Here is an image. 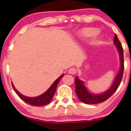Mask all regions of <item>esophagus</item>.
<instances>
[{
    "mask_svg": "<svg viewBox=\"0 0 131 131\" xmlns=\"http://www.w3.org/2000/svg\"><path fill=\"white\" fill-rule=\"evenodd\" d=\"M76 71H77V70L75 68H71L68 70V73L71 74H75L76 73Z\"/></svg>",
    "mask_w": 131,
    "mask_h": 131,
    "instance_id": "esophagus-1",
    "label": "esophagus"
}]
</instances>
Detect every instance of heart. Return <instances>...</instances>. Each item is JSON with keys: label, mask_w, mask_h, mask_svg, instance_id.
Returning a JSON list of instances; mask_svg holds the SVG:
<instances>
[{"label": "heart", "mask_w": 131, "mask_h": 131, "mask_svg": "<svg viewBox=\"0 0 131 131\" xmlns=\"http://www.w3.org/2000/svg\"><path fill=\"white\" fill-rule=\"evenodd\" d=\"M96 32H97L96 30L91 29V28H87V29H85L83 31L84 35L86 37L92 36H94L96 34Z\"/></svg>", "instance_id": "b5f03b06"}]
</instances>
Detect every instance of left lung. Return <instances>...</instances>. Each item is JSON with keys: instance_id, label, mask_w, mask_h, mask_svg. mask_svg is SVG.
Listing matches in <instances>:
<instances>
[{"instance_id": "left-lung-1", "label": "left lung", "mask_w": 131, "mask_h": 131, "mask_svg": "<svg viewBox=\"0 0 131 131\" xmlns=\"http://www.w3.org/2000/svg\"><path fill=\"white\" fill-rule=\"evenodd\" d=\"M114 43L117 47L120 56V61H121V68L119 73L117 75L113 84L111 88L108 91H106L103 94L100 95L91 94L89 92L87 89L83 84V82L79 80V78L76 77L75 78V88H76V93L79 100L86 104H96V103H101L106 101L109 99L114 93L118 89L121 80H122L123 72H124V54H123V49L121 43L119 40L116 34H115Z\"/></svg>"}]
</instances>
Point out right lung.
Here are the masks:
<instances>
[{
  "instance_id": "add662e5",
  "label": "right lung",
  "mask_w": 131,
  "mask_h": 131,
  "mask_svg": "<svg viewBox=\"0 0 131 131\" xmlns=\"http://www.w3.org/2000/svg\"><path fill=\"white\" fill-rule=\"evenodd\" d=\"M63 74L61 75L57 80H55V82L53 83V84L51 85L50 88H49L46 92L43 93V94H42L41 95L38 96V97H34V98H31V97H26V96L23 95L21 94L20 93L18 92L15 89L13 84H12L13 89H14L15 91L16 92V93L18 95L19 97H20V99H21L24 102L28 103V104L32 105V106H43V105L49 104V103L51 102L52 98H53L54 94H55V91H56L57 85H58V82H59L61 78L63 77Z\"/></svg>"
}]
</instances>
